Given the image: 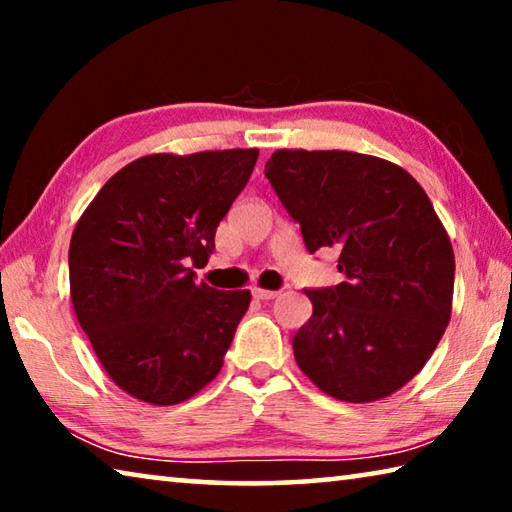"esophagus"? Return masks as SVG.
<instances>
[{"label":"esophagus","mask_w":512,"mask_h":512,"mask_svg":"<svg viewBox=\"0 0 512 512\" xmlns=\"http://www.w3.org/2000/svg\"><path fill=\"white\" fill-rule=\"evenodd\" d=\"M253 296H255L257 300H273V298L277 296V291H271V289H259V287H255V289H253Z\"/></svg>","instance_id":"obj_1"}]
</instances>
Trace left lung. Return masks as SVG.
<instances>
[{
	"instance_id": "left-lung-1",
	"label": "left lung",
	"mask_w": 512,
	"mask_h": 512,
	"mask_svg": "<svg viewBox=\"0 0 512 512\" xmlns=\"http://www.w3.org/2000/svg\"><path fill=\"white\" fill-rule=\"evenodd\" d=\"M266 178L309 253L332 248L348 280L305 289L300 370L341 402H377L418 375L452 318L454 248L409 171L352 151L280 149Z\"/></svg>"
}]
</instances>
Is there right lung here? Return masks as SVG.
I'll return each instance as SVG.
<instances>
[{"label":"right lung","mask_w":512,"mask_h":512,"mask_svg":"<svg viewBox=\"0 0 512 512\" xmlns=\"http://www.w3.org/2000/svg\"><path fill=\"white\" fill-rule=\"evenodd\" d=\"M257 149L153 153L119 169L69 241V296L103 370L153 406L219 375L250 291L196 282L216 228L246 187Z\"/></svg>","instance_id":"add662e5"}]
</instances>
